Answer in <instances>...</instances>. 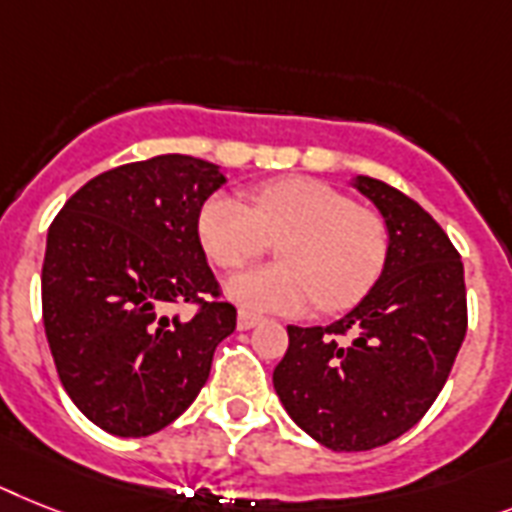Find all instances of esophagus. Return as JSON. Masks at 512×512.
Masks as SVG:
<instances>
[{"mask_svg":"<svg viewBox=\"0 0 512 512\" xmlns=\"http://www.w3.org/2000/svg\"><path fill=\"white\" fill-rule=\"evenodd\" d=\"M259 322H261V316L253 314V311H248V308H240L238 311V327L240 329H251V327H256Z\"/></svg>","mask_w":512,"mask_h":512,"instance_id":"esophagus-1","label":"esophagus"}]
</instances>
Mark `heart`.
<instances>
[{"label":"heart","mask_w":512,"mask_h":512,"mask_svg":"<svg viewBox=\"0 0 512 512\" xmlns=\"http://www.w3.org/2000/svg\"><path fill=\"white\" fill-rule=\"evenodd\" d=\"M238 198H209L198 214V238L219 269H240L277 246L282 264L232 277L227 293L246 308L301 314L308 306H356L379 280L390 230L379 211L316 177H277Z\"/></svg>","instance_id":"obj_1"}]
</instances>
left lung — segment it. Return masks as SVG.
<instances>
[{
    "mask_svg": "<svg viewBox=\"0 0 512 512\" xmlns=\"http://www.w3.org/2000/svg\"><path fill=\"white\" fill-rule=\"evenodd\" d=\"M382 211L390 253L379 282L329 327H287L274 390L295 424L337 453L387 445L445 387L468 306L460 253L429 211L398 188L356 177Z\"/></svg>",
    "mask_w": 512,
    "mask_h": 512,
    "instance_id": "left-lung-1",
    "label": "left lung"
}]
</instances>
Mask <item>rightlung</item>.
Returning <instances> with one entry per match:
<instances>
[{"label": "right lung", "mask_w": 512, "mask_h": 512, "mask_svg": "<svg viewBox=\"0 0 512 512\" xmlns=\"http://www.w3.org/2000/svg\"><path fill=\"white\" fill-rule=\"evenodd\" d=\"M217 164L162 154L101 172L46 235L41 311L59 382L117 437L172 424L209 379L238 311L206 264L198 214ZM193 305V317L164 315Z\"/></svg>", "instance_id": "1"}]
</instances>
